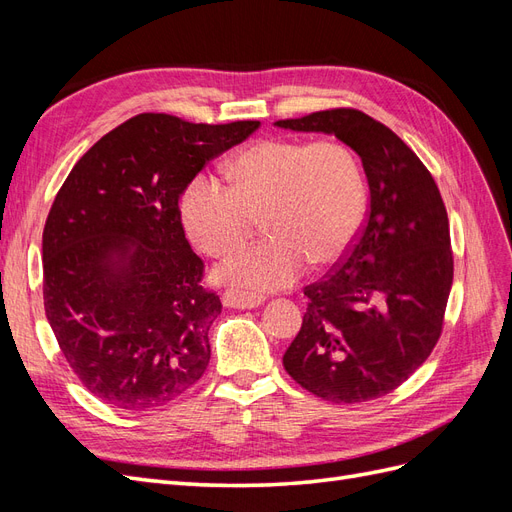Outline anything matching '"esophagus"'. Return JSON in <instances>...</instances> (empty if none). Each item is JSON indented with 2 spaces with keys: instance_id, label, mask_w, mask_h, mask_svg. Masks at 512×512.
Segmentation results:
<instances>
[{
  "instance_id": "obj_1",
  "label": "esophagus",
  "mask_w": 512,
  "mask_h": 512,
  "mask_svg": "<svg viewBox=\"0 0 512 512\" xmlns=\"http://www.w3.org/2000/svg\"><path fill=\"white\" fill-rule=\"evenodd\" d=\"M222 303L226 307H235V309H252L262 303V297H254V294H243L239 290H226L222 294Z\"/></svg>"
}]
</instances>
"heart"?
I'll return each mask as SVG.
<instances>
[{
	"label": "heart",
	"mask_w": 512,
	"mask_h": 512,
	"mask_svg": "<svg viewBox=\"0 0 512 512\" xmlns=\"http://www.w3.org/2000/svg\"><path fill=\"white\" fill-rule=\"evenodd\" d=\"M230 179L232 188L194 177L181 196V218L211 256L239 250L262 218L269 237L218 269L243 294L288 288L307 262L331 267L359 237L367 190L359 160L342 143L267 138L232 160Z\"/></svg>",
	"instance_id": "obj_1"
}]
</instances>
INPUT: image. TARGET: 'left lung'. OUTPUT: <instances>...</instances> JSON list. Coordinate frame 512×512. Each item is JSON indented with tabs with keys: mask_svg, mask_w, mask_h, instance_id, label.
Listing matches in <instances>:
<instances>
[{
	"mask_svg": "<svg viewBox=\"0 0 512 512\" xmlns=\"http://www.w3.org/2000/svg\"><path fill=\"white\" fill-rule=\"evenodd\" d=\"M275 126L335 134L361 156L369 211L348 256L305 286L290 378L333 404H361L404 384L436 348L453 286L448 215L436 181L401 138L356 108Z\"/></svg>",
	"mask_w": 512,
	"mask_h": 512,
	"instance_id": "1",
	"label": "left lung"
}]
</instances>
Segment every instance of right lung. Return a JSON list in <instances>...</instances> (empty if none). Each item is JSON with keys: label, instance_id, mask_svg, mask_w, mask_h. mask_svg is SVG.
<instances>
[{"label": "right lung", "instance_id": "obj_1", "mask_svg": "<svg viewBox=\"0 0 512 512\" xmlns=\"http://www.w3.org/2000/svg\"><path fill=\"white\" fill-rule=\"evenodd\" d=\"M260 121L141 113L74 164L42 232L44 312L89 393L121 410L173 401L205 374L220 297L185 239L179 198Z\"/></svg>", "mask_w": 512, "mask_h": 512}]
</instances>
